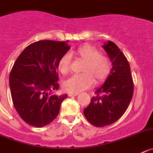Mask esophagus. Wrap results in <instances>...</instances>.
I'll return each instance as SVG.
<instances>
[{
	"label": "esophagus",
	"mask_w": 153,
	"mask_h": 153,
	"mask_svg": "<svg viewBox=\"0 0 153 153\" xmlns=\"http://www.w3.org/2000/svg\"><path fill=\"white\" fill-rule=\"evenodd\" d=\"M78 95V93H68V96L71 97V96H76Z\"/></svg>",
	"instance_id": "1"
}]
</instances>
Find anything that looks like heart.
Wrapping results in <instances>:
<instances>
[{"label":"heart","mask_w":153,"mask_h":153,"mask_svg":"<svg viewBox=\"0 0 153 153\" xmlns=\"http://www.w3.org/2000/svg\"><path fill=\"white\" fill-rule=\"evenodd\" d=\"M76 54L84 61L82 67V74H74L63 82V87L67 92L78 93L90 87L94 82H104L111 71L110 60L101 54L97 48L89 45L81 46ZM71 68V56L66 54L60 59L58 69L63 74L69 72Z\"/></svg>","instance_id":"obj_1"}]
</instances>
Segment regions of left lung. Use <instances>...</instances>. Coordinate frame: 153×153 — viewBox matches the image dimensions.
<instances>
[{
    "label": "left lung",
    "instance_id": "1",
    "mask_svg": "<svg viewBox=\"0 0 153 153\" xmlns=\"http://www.w3.org/2000/svg\"><path fill=\"white\" fill-rule=\"evenodd\" d=\"M112 67L104 84L96 90V96L84 108L88 121L98 127L110 125L122 117L134 93L131 67L120 48L111 41L102 45Z\"/></svg>",
    "mask_w": 153,
    "mask_h": 153
}]
</instances>
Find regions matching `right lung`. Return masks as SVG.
Segmentation results:
<instances>
[{
  "instance_id": "add662e5",
  "label": "right lung",
  "mask_w": 153,
  "mask_h": 153,
  "mask_svg": "<svg viewBox=\"0 0 153 153\" xmlns=\"http://www.w3.org/2000/svg\"><path fill=\"white\" fill-rule=\"evenodd\" d=\"M67 42L33 43L22 51L13 66L9 77L13 103L29 125L43 127L52 122L67 97V94H54L59 88L58 63L71 48Z\"/></svg>"
}]
</instances>
